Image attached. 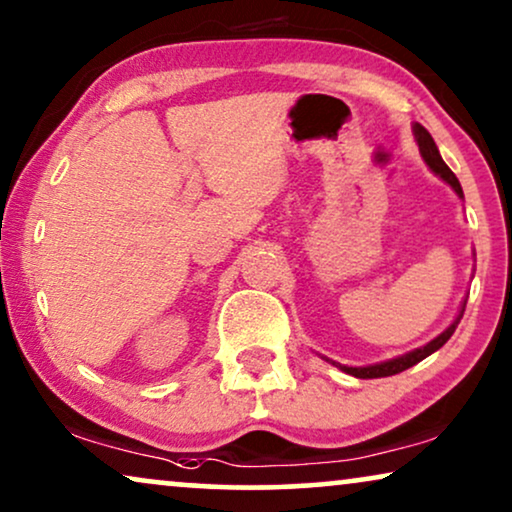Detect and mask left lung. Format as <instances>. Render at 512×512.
I'll use <instances>...</instances> for the list:
<instances>
[{
  "label": "left lung",
  "instance_id": "8db88e82",
  "mask_svg": "<svg viewBox=\"0 0 512 512\" xmlns=\"http://www.w3.org/2000/svg\"><path fill=\"white\" fill-rule=\"evenodd\" d=\"M412 133H414V140H417V145H419L421 159L426 161V166L431 168L433 173L440 177V180H445L447 185L454 189L459 199H463V189L459 185V180H456V175L452 173V170H449L447 163L442 161L440 149H438V145H435V140L431 138V133H428L421 124H414L412 126ZM463 311H466V299H463V302H461V309H459V313H456V318L452 320V323H449V327H445V330L440 332L438 337L431 339V342L424 344V346H419V349H412V351L403 353V356H395V358L381 360V363H372V365H363V367H349V365L335 363V360H330V358H325V356L323 358L327 360V363H332L335 367H339V370L346 372V374H351V377H356V379L391 377V374H398V372L407 370V367L421 363V360L428 358V356H431V353L438 351L440 346H445L447 339L454 335V330H456V325H459V320L463 318Z\"/></svg>",
  "mask_w": 512,
  "mask_h": 512
}]
</instances>
